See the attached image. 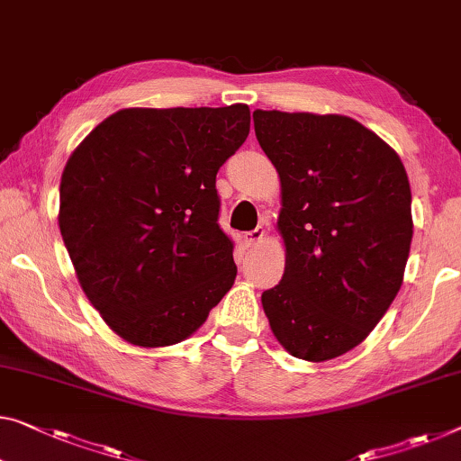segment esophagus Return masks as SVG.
Here are the masks:
<instances>
[{
    "label": "esophagus",
    "instance_id": "obj_1",
    "mask_svg": "<svg viewBox=\"0 0 461 461\" xmlns=\"http://www.w3.org/2000/svg\"><path fill=\"white\" fill-rule=\"evenodd\" d=\"M264 237H266V229H264V226H258L255 230L247 232L245 240H247V245H249V247H255V245H259L261 240H264Z\"/></svg>",
    "mask_w": 461,
    "mask_h": 461
}]
</instances>
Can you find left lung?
I'll return each mask as SVG.
<instances>
[{
	"mask_svg": "<svg viewBox=\"0 0 461 461\" xmlns=\"http://www.w3.org/2000/svg\"><path fill=\"white\" fill-rule=\"evenodd\" d=\"M280 176L285 276L261 294L278 342L323 363L371 334L402 286L412 194L398 152L346 115L253 111Z\"/></svg>",
	"mask_w": 461,
	"mask_h": 461,
	"instance_id": "8db88e82",
	"label": "left lung"
}]
</instances>
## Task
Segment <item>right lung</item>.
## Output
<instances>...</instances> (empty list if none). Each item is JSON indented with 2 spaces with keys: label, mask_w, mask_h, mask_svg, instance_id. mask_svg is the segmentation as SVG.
<instances>
[{
  "label": "right lung",
  "mask_w": 461,
  "mask_h": 461,
  "mask_svg": "<svg viewBox=\"0 0 461 461\" xmlns=\"http://www.w3.org/2000/svg\"><path fill=\"white\" fill-rule=\"evenodd\" d=\"M247 104L122 109L68 158L59 230L77 282L125 342L189 338L235 285L216 173L249 136Z\"/></svg>",
  "instance_id": "obj_1"
}]
</instances>
